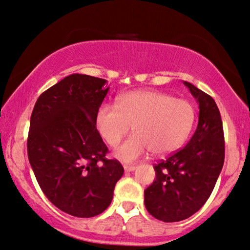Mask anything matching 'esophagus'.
Here are the masks:
<instances>
[{"instance_id":"1","label":"esophagus","mask_w":250,"mask_h":250,"mask_svg":"<svg viewBox=\"0 0 250 250\" xmlns=\"http://www.w3.org/2000/svg\"><path fill=\"white\" fill-rule=\"evenodd\" d=\"M135 168H136V167H135V166L124 165V169H125V171H133V170H135Z\"/></svg>"}]
</instances>
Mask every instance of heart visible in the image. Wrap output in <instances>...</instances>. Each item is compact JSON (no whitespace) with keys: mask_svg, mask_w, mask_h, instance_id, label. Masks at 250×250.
<instances>
[{"mask_svg":"<svg viewBox=\"0 0 250 250\" xmlns=\"http://www.w3.org/2000/svg\"><path fill=\"white\" fill-rule=\"evenodd\" d=\"M195 122L194 106L157 91H134L118 97L116 106L103 104L97 110L98 133L110 147L134 132L115 152L124 163H134L152 152L156 156L181 147Z\"/></svg>","mask_w":250,"mask_h":250,"instance_id":"heart-1","label":"heart"}]
</instances>
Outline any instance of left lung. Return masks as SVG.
Here are the masks:
<instances>
[{"label": "left lung", "mask_w": 250, "mask_h": 250, "mask_svg": "<svg viewBox=\"0 0 250 250\" xmlns=\"http://www.w3.org/2000/svg\"><path fill=\"white\" fill-rule=\"evenodd\" d=\"M184 84L199 104L197 128L184 148L155 164L156 178L144 190L146 209L165 223L181 222L204 206L225 159L223 122L214 98Z\"/></svg>", "instance_id": "8db88e82"}]
</instances>
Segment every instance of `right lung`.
<instances>
[{"label": "right lung", "instance_id": "add662e5", "mask_svg": "<svg viewBox=\"0 0 250 250\" xmlns=\"http://www.w3.org/2000/svg\"><path fill=\"white\" fill-rule=\"evenodd\" d=\"M106 80L72 74L40 95L27 137L28 161L41 189L66 214L89 218L109 206L124 168L107 159L96 128Z\"/></svg>", "mask_w": 250, "mask_h": 250}]
</instances>
